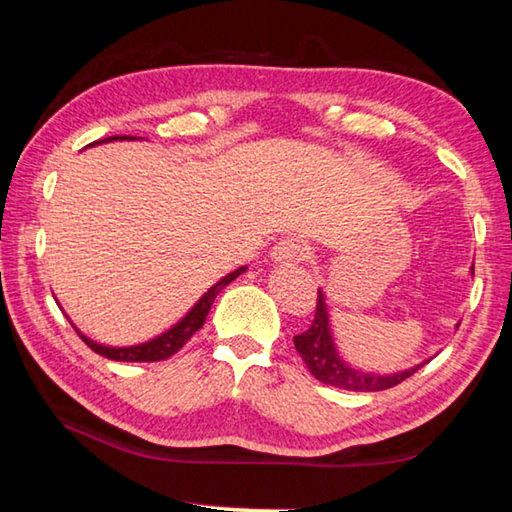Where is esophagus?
<instances>
[{
  "mask_svg": "<svg viewBox=\"0 0 512 512\" xmlns=\"http://www.w3.org/2000/svg\"><path fill=\"white\" fill-rule=\"evenodd\" d=\"M307 255H309V248H307L305 241L293 239V237L277 241L275 248H273L275 262H284V264H287V262H291V264L305 262Z\"/></svg>",
  "mask_w": 512,
  "mask_h": 512,
  "instance_id": "obj_1",
  "label": "esophagus"
}]
</instances>
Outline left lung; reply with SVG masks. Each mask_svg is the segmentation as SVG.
Segmentation results:
<instances>
[{"label":"left lung","instance_id":"1","mask_svg":"<svg viewBox=\"0 0 512 512\" xmlns=\"http://www.w3.org/2000/svg\"><path fill=\"white\" fill-rule=\"evenodd\" d=\"M474 271V268H472ZM293 343H296V350L305 361L311 375L323 384L345 388V391H386V388H393L402 384L404 379H409L413 372H418L422 366H415L411 370L397 372V375H368V372L354 370L345 363L339 352L334 348L332 334H329V320H327V307L323 293L318 291L316 300V314L311 320L309 329L302 334L293 336Z\"/></svg>","mask_w":512,"mask_h":512}]
</instances>
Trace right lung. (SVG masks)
I'll use <instances>...</instances> for the list:
<instances>
[{
    "mask_svg": "<svg viewBox=\"0 0 512 512\" xmlns=\"http://www.w3.org/2000/svg\"><path fill=\"white\" fill-rule=\"evenodd\" d=\"M117 137H108V140H101V142L117 140ZM119 140H128V135L119 137ZM131 140H133V137H131ZM244 271H246V266H241V268H237V271H232L230 275H225L223 280L216 282L214 287L207 291L201 300L196 302V307L189 311V314L183 320H180L176 327H171L169 332H164L162 336H158V339H153L149 343L133 345V348H106V345H99V343H94L90 339H85L79 329H76V334L81 336L90 350H94L97 354H101V357L112 359V361H162V359H169L171 354H176L189 339H192L198 329L203 327L207 314H210V307H212L214 298L219 296V293Z\"/></svg>",
    "mask_w": 512,
    "mask_h": 512,
    "instance_id": "right-lung-1",
    "label": "right lung"
}]
</instances>
